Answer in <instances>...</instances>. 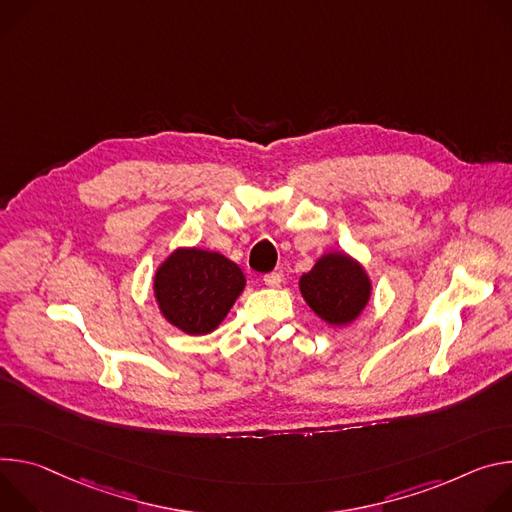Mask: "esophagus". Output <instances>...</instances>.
Here are the masks:
<instances>
[{"label":"esophagus","instance_id":"esophagus-1","mask_svg":"<svg viewBox=\"0 0 512 512\" xmlns=\"http://www.w3.org/2000/svg\"><path fill=\"white\" fill-rule=\"evenodd\" d=\"M282 282V274L280 272H268V274H264V285H268V287H278Z\"/></svg>","mask_w":512,"mask_h":512}]
</instances>
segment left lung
Returning <instances> with one entry per match:
<instances>
[{"label": "left lung", "mask_w": 512, "mask_h": 512, "mask_svg": "<svg viewBox=\"0 0 512 512\" xmlns=\"http://www.w3.org/2000/svg\"><path fill=\"white\" fill-rule=\"evenodd\" d=\"M307 305L327 323L346 325L366 307L370 280L362 266L346 254H327L301 276Z\"/></svg>", "instance_id": "left-lung-1"}]
</instances>
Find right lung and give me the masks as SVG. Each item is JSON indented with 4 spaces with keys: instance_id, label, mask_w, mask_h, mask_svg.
I'll return each instance as SVG.
<instances>
[{
    "instance_id": "obj_1",
    "label": "right lung",
    "mask_w": 512,
    "mask_h": 512,
    "mask_svg": "<svg viewBox=\"0 0 512 512\" xmlns=\"http://www.w3.org/2000/svg\"><path fill=\"white\" fill-rule=\"evenodd\" d=\"M246 278L238 264L205 250H177L154 276V293L162 315L191 335L213 331L238 295Z\"/></svg>"
}]
</instances>
